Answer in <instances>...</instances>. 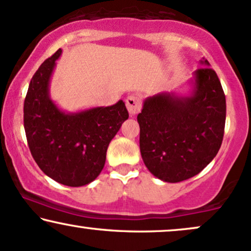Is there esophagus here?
<instances>
[{
    "mask_svg": "<svg viewBox=\"0 0 251 251\" xmlns=\"http://www.w3.org/2000/svg\"><path fill=\"white\" fill-rule=\"evenodd\" d=\"M126 106L131 116H135L139 111L141 110V100L140 97L137 95H129L126 98Z\"/></svg>",
    "mask_w": 251,
    "mask_h": 251,
    "instance_id": "esophagus-1",
    "label": "esophagus"
}]
</instances>
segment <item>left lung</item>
I'll return each mask as SVG.
<instances>
[{
  "instance_id": "left-lung-1",
  "label": "left lung",
  "mask_w": 251,
  "mask_h": 251,
  "mask_svg": "<svg viewBox=\"0 0 251 251\" xmlns=\"http://www.w3.org/2000/svg\"><path fill=\"white\" fill-rule=\"evenodd\" d=\"M194 72L191 96L162 92L144 101L138 114L144 164L158 179L180 182L215 158L226 124V96L208 60Z\"/></svg>"
}]
</instances>
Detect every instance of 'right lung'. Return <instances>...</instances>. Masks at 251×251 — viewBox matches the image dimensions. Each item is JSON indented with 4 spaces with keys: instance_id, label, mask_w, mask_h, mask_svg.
Wrapping results in <instances>:
<instances>
[{
    "instance_id": "right-lung-1",
    "label": "right lung",
    "mask_w": 251,
    "mask_h": 251,
    "mask_svg": "<svg viewBox=\"0 0 251 251\" xmlns=\"http://www.w3.org/2000/svg\"><path fill=\"white\" fill-rule=\"evenodd\" d=\"M57 50L30 80L23 120L29 150L38 167L62 185L80 187L100 174L108 144L128 119L125 102L93 107L77 113L60 111L49 96Z\"/></svg>"
}]
</instances>
